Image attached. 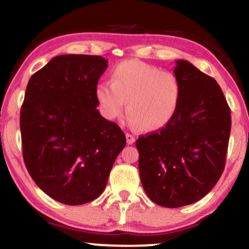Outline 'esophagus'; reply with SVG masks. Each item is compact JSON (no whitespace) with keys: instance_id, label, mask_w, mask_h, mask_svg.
Returning <instances> with one entry per match:
<instances>
[{"instance_id":"34e87169","label":"esophagus","mask_w":249,"mask_h":249,"mask_svg":"<svg viewBox=\"0 0 249 249\" xmlns=\"http://www.w3.org/2000/svg\"><path fill=\"white\" fill-rule=\"evenodd\" d=\"M125 139H127V143L128 144H134L135 143V137L131 134H129V133L125 134Z\"/></svg>"}]
</instances>
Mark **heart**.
Here are the masks:
<instances>
[{"instance_id": "obj_1", "label": "heart", "mask_w": 249, "mask_h": 249, "mask_svg": "<svg viewBox=\"0 0 249 249\" xmlns=\"http://www.w3.org/2000/svg\"><path fill=\"white\" fill-rule=\"evenodd\" d=\"M112 84L98 83L94 89L101 114L108 120L127 115L133 127L144 133L165 128L176 115L181 99L179 79L141 61L128 60L113 69Z\"/></svg>"}]
</instances>
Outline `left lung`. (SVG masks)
Returning <instances> with one entry per match:
<instances>
[{
  "label": "left lung",
  "mask_w": 249,
  "mask_h": 249,
  "mask_svg": "<svg viewBox=\"0 0 249 249\" xmlns=\"http://www.w3.org/2000/svg\"><path fill=\"white\" fill-rule=\"evenodd\" d=\"M176 62L181 85L176 115L136 141L143 188L166 208L195 203L213 188L225 167L231 131L230 107L217 82L188 61Z\"/></svg>",
  "instance_id": "1"
}]
</instances>
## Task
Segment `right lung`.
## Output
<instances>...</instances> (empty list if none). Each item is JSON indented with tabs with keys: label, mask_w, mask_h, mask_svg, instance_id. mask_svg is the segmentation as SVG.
<instances>
[{
	"label": "right lung",
	"mask_w": 249,
	"mask_h": 249,
	"mask_svg": "<svg viewBox=\"0 0 249 249\" xmlns=\"http://www.w3.org/2000/svg\"><path fill=\"white\" fill-rule=\"evenodd\" d=\"M107 60L55 56L31 76L20 110L23 158L42 192L68 205L88 203L105 189L124 131L97 109L94 96Z\"/></svg>",
	"instance_id": "add662e5"
}]
</instances>
